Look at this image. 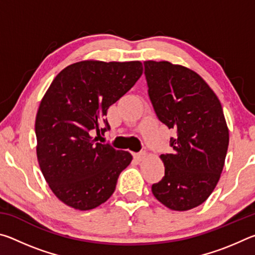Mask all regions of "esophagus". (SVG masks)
Listing matches in <instances>:
<instances>
[{
  "label": "esophagus",
  "instance_id": "1",
  "mask_svg": "<svg viewBox=\"0 0 255 255\" xmlns=\"http://www.w3.org/2000/svg\"><path fill=\"white\" fill-rule=\"evenodd\" d=\"M133 157H135V159H137V161H143V159L146 157V153L141 152V153L135 154V155H133Z\"/></svg>",
  "mask_w": 255,
  "mask_h": 255
}]
</instances>
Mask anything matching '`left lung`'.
<instances>
[{
	"mask_svg": "<svg viewBox=\"0 0 255 255\" xmlns=\"http://www.w3.org/2000/svg\"><path fill=\"white\" fill-rule=\"evenodd\" d=\"M148 96L159 122L176 130L171 154H162V180L155 198L172 210L195 208L207 200L221 178L230 133L221 102L204 79L170 62H144Z\"/></svg>",
	"mask_w": 255,
	"mask_h": 255,
	"instance_id": "8db88e82",
	"label": "left lung"
}]
</instances>
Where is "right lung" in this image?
I'll use <instances>...</instances> for the list:
<instances>
[{"instance_id": "obj_1", "label": "right lung", "mask_w": 255, "mask_h": 255, "mask_svg": "<svg viewBox=\"0 0 255 255\" xmlns=\"http://www.w3.org/2000/svg\"><path fill=\"white\" fill-rule=\"evenodd\" d=\"M141 74L138 60H83L51 82L36 117L37 157L51 191L65 205L90 210L115 192L131 154L98 143L91 135L109 130L108 109Z\"/></svg>"}]
</instances>
